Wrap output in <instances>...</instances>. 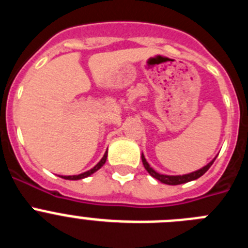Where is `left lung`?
<instances>
[{
    "mask_svg": "<svg viewBox=\"0 0 248 248\" xmlns=\"http://www.w3.org/2000/svg\"><path fill=\"white\" fill-rule=\"evenodd\" d=\"M215 159H216V157H215ZM215 159L211 160V161H210V163L207 164L206 166L199 169V170H196V171H194V172H190V174H185V175H164V174H159V172L155 171L154 169L150 168L149 163L146 161L145 156L141 154L143 165H144V168L146 169V171H148L149 174L151 175V176L155 177L156 180L161 181V183L166 184V185H180V184H185V183H189V181L196 180V179H199L200 176H202V175L205 174L207 170H209L210 166L214 164Z\"/></svg>",
    "mask_w": 248,
    "mask_h": 248,
    "instance_id": "1",
    "label": "left lung"
}]
</instances>
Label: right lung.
Segmentation results:
<instances>
[{
    "label": "right lung",
    "instance_id": "obj_1",
    "mask_svg": "<svg viewBox=\"0 0 248 248\" xmlns=\"http://www.w3.org/2000/svg\"><path fill=\"white\" fill-rule=\"evenodd\" d=\"M107 156H108V151H105L104 156H103L102 159H100L99 163H98L97 165L94 166L93 169L88 170V171L82 172V174H79V175H69V176H63V175H62V176H61V177H63V179H65V180H80V179H84V177L91 176L92 174H94V172L97 171V170H99V169L102 168L103 165H104L105 161H107Z\"/></svg>",
    "mask_w": 248,
    "mask_h": 248
}]
</instances>
